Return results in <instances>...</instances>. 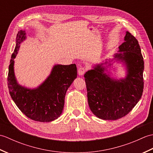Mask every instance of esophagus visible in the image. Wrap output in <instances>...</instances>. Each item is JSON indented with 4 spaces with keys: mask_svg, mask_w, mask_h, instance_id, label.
I'll return each instance as SVG.
<instances>
[{
    "mask_svg": "<svg viewBox=\"0 0 153 153\" xmlns=\"http://www.w3.org/2000/svg\"><path fill=\"white\" fill-rule=\"evenodd\" d=\"M86 71V69L84 67H81L79 68L78 70V74L79 75V76H82V75H83L84 74H85Z\"/></svg>",
    "mask_w": 153,
    "mask_h": 153,
    "instance_id": "34e87169",
    "label": "esophagus"
}]
</instances>
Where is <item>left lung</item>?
Listing matches in <instances>:
<instances>
[{"mask_svg":"<svg viewBox=\"0 0 153 153\" xmlns=\"http://www.w3.org/2000/svg\"><path fill=\"white\" fill-rule=\"evenodd\" d=\"M125 42L119 47L116 58L124 60L128 66L126 78L116 81L104 73L97 65L84 75L87 99L91 112L98 118L115 120L126 116L137 105L143 91L144 61L139 42L127 31Z\"/></svg>","mask_w":153,"mask_h":153,"instance_id":"obj_1","label":"left lung"}]
</instances>
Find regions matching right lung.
<instances>
[{
    "mask_svg": "<svg viewBox=\"0 0 153 153\" xmlns=\"http://www.w3.org/2000/svg\"><path fill=\"white\" fill-rule=\"evenodd\" d=\"M25 33L19 31L16 36V45L10 62L8 87L12 100L22 113L34 121L49 122L57 119L64 108L68 89L77 77L76 65H56L47 79L35 89L19 85L14 74V60Z\"/></svg>",
    "mask_w": 153,
    "mask_h": 153,
    "instance_id": "add662e5",
    "label": "right lung"
}]
</instances>
